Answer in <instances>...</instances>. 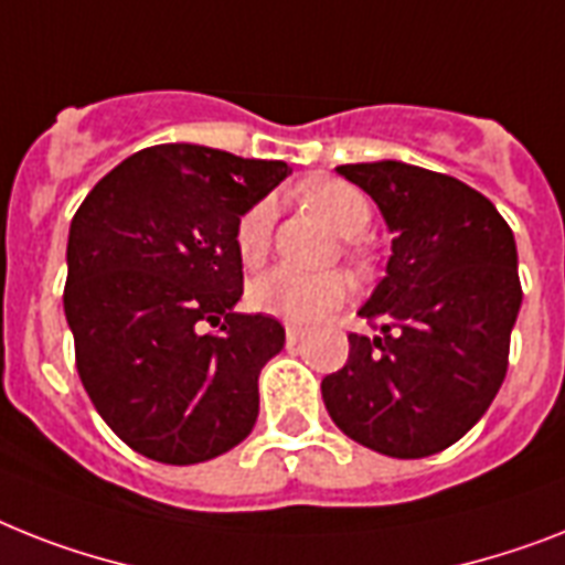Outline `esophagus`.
Segmentation results:
<instances>
[{
    "label": "esophagus",
    "instance_id": "obj_1",
    "mask_svg": "<svg viewBox=\"0 0 565 565\" xmlns=\"http://www.w3.org/2000/svg\"><path fill=\"white\" fill-rule=\"evenodd\" d=\"M305 339V328H296V324H287V345H298Z\"/></svg>",
    "mask_w": 565,
    "mask_h": 565
}]
</instances>
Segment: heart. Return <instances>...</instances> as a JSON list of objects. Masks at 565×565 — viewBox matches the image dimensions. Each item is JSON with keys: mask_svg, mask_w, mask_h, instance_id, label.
<instances>
[{"mask_svg": "<svg viewBox=\"0 0 565 565\" xmlns=\"http://www.w3.org/2000/svg\"><path fill=\"white\" fill-rule=\"evenodd\" d=\"M307 200L337 235L356 237L369 226V200L348 182H322L307 191ZM273 223V200H260L241 217L235 243L246 267H258L267 258ZM348 298H351V281L342 273H301L292 267L269 269L255 278L249 290V301L258 313L275 316L290 324L322 322L330 313H337Z\"/></svg>", "mask_w": 565, "mask_h": 565, "instance_id": "1", "label": "heart"}]
</instances>
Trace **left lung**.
<instances>
[{
    "label": "left lung",
    "mask_w": 565,
    "mask_h": 565,
    "mask_svg": "<svg viewBox=\"0 0 565 565\" xmlns=\"http://www.w3.org/2000/svg\"><path fill=\"white\" fill-rule=\"evenodd\" d=\"M394 235L386 275L356 310L380 324L322 380L333 424L392 458H426L470 433L508 371L522 305L516 241L497 205L417 164H339Z\"/></svg>",
    "instance_id": "left-lung-1"
}]
</instances>
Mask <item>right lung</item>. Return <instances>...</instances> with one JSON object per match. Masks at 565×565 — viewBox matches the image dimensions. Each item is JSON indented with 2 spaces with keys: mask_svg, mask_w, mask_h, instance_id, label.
Masks as SVG:
<instances>
[{
  "mask_svg": "<svg viewBox=\"0 0 565 565\" xmlns=\"http://www.w3.org/2000/svg\"><path fill=\"white\" fill-rule=\"evenodd\" d=\"M290 173L278 159L159 145L124 159L77 209L63 292L77 374L109 429L141 456L200 465L258 420L260 369L281 354L284 328L235 313V232Z\"/></svg>",
  "mask_w": 565,
  "mask_h": 565,
  "instance_id": "obj_1",
  "label": "right lung"
}]
</instances>
